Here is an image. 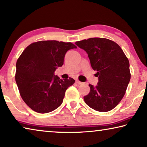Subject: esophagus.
<instances>
[{"label": "esophagus", "instance_id": "obj_1", "mask_svg": "<svg viewBox=\"0 0 147 147\" xmlns=\"http://www.w3.org/2000/svg\"><path fill=\"white\" fill-rule=\"evenodd\" d=\"M76 83H77V84H84V83H83V82H80V81H79V80H76Z\"/></svg>", "mask_w": 147, "mask_h": 147}]
</instances>
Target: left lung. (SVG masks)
<instances>
[{"label": "left lung", "mask_w": 147, "mask_h": 147, "mask_svg": "<svg viewBox=\"0 0 147 147\" xmlns=\"http://www.w3.org/2000/svg\"><path fill=\"white\" fill-rule=\"evenodd\" d=\"M75 44L87 53L98 77L96 86L89 84L90 92L84 97L85 103L101 112L111 110L121 102L129 83L128 59L119 45L108 39L89 38Z\"/></svg>", "instance_id": "left-lung-1"}]
</instances>
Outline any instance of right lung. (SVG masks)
<instances>
[{"label": "right lung", "instance_id": "1", "mask_svg": "<svg viewBox=\"0 0 147 147\" xmlns=\"http://www.w3.org/2000/svg\"><path fill=\"white\" fill-rule=\"evenodd\" d=\"M75 48L70 42L40 41L28 45L20 56L15 80L22 98L32 110L49 113L62 104L65 91L75 80H61L55 71L62 67L67 51Z\"/></svg>", "mask_w": 147, "mask_h": 147}]
</instances>
